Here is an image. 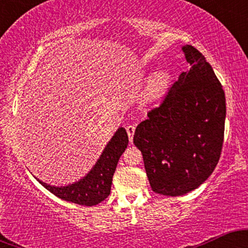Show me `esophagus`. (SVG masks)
Segmentation results:
<instances>
[{"mask_svg":"<svg viewBox=\"0 0 248 248\" xmlns=\"http://www.w3.org/2000/svg\"><path fill=\"white\" fill-rule=\"evenodd\" d=\"M126 130H127V134H128V138H129V141L132 142L134 133H135V127H134L133 124H129V126L126 127Z\"/></svg>","mask_w":248,"mask_h":248,"instance_id":"obj_1","label":"esophagus"}]
</instances>
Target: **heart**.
<instances>
[{"label": "heart", "mask_w": 248, "mask_h": 248, "mask_svg": "<svg viewBox=\"0 0 248 248\" xmlns=\"http://www.w3.org/2000/svg\"><path fill=\"white\" fill-rule=\"evenodd\" d=\"M170 75L166 71L156 72L147 81L143 91V98L146 101H154L160 99L170 86Z\"/></svg>", "instance_id": "heart-1"}]
</instances>
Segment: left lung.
<instances>
[{
	"mask_svg": "<svg viewBox=\"0 0 248 248\" xmlns=\"http://www.w3.org/2000/svg\"><path fill=\"white\" fill-rule=\"evenodd\" d=\"M182 50L190 69L148 112L133 139L153 191L171 197L197 189L213 172L226 116L224 90L211 65L192 45Z\"/></svg>",
	"mask_w": 248,
	"mask_h": 248,
	"instance_id": "8db88e82",
	"label": "left lung"
}]
</instances>
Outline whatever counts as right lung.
<instances>
[{
    "label": "right lung",
    "instance_id": "right-lung-1",
    "mask_svg": "<svg viewBox=\"0 0 248 248\" xmlns=\"http://www.w3.org/2000/svg\"><path fill=\"white\" fill-rule=\"evenodd\" d=\"M128 146L124 128H119L102 152L93 169L79 182L67 186H51L37 179L45 189L58 198L84 206H93L105 201L110 193L112 179L120 156Z\"/></svg>",
    "mask_w": 248,
    "mask_h": 248
}]
</instances>
